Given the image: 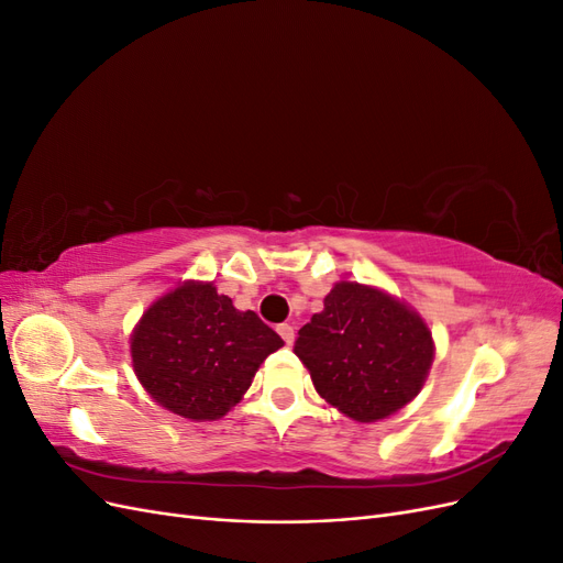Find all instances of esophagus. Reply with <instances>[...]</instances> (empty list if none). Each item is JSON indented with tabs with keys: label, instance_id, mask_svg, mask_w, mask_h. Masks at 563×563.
Segmentation results:
<instances>
[{
	"label": "esophagus",
	"instance_id": "34e87169",
	"mask_svg": "<svg viewBox=\"0 0 563 563\" xmlns=\"http://www.w3.org/2000/svg\"><path fill=\"white\" fill-rule=\"evenodd\" d=\"M277 331H279V335L284 338V343H286V345H291V343H294V338H296V329L291 327V323H282V327H279Z\"/></svg>",
	"mask_w": 563,
	"mask_h": 563
}]
</instances>
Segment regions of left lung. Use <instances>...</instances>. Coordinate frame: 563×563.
I'll use <instances>...</instances> for the list:
<instances>
[{"label": "left lung", "instance_id": "1", "mask_svg": "<svg viewBox=\"0 0 563 563\" xmlns=\"http://www.w3.org/2000/svg\"><path fill=\"white\" fill-rule=\"evenodd\" d=\"M321 399L356 422H376L411 401L428 378V323L380 288L340 282L294 345Z\"/></svg>", "mask_w": 563, "mask_h": 563}]
</instances>
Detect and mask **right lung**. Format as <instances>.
Returning a JSON list of instances; mask_svg holds the SVG:
<instances>
[{"label":"right lung","mask_w":563,"mask_h":563,"mask_svg":"<svg viewBox=\"0 0 563 563\" xmlns=\"http://www.w3.org/2000/svg\"><path fill=\"white\" fill-rule=\"evenodd\" d=\"M282 345L258 314L236 310L211 282H185L135 323L131 360L152 399L201 422L240 404L255 371Z\"/></svg>","instance_id":"right-lung-1"}]
</instances>
